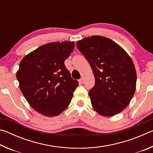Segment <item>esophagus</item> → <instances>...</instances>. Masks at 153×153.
Masks as SVG:
<instances>
[{"label": "esophagus", "instance_id": "1", "mask_svg": "<svg viewBox=\"0 0 153 153\" xmlns=\"http://www.w3.org/2000/svg\"><path fill=\"white\" fill-rule=\"evenodd\" d=\"M84 78H83V77H82L81 79H79V83L80 84H84Z\"/></svg>", "mask_w": 153, "mask_h": 153}]
</instances>
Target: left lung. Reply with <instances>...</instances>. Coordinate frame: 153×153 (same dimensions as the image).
<instances>
[{"label":"left lung","instance_id":"1","mask_svg":"<svg viewBox=\"0 0 153 153\" xmlns=\"http://www.w3.org/2000/svg\"><path fill=\"white\" fill-rule=\"evenodd\" d=\"M77 48L89 62L95 85L88 94L94 109L112 117L128 107L136 88V71L130 56L116 42L93 36L77 41Z\"/></svg>","mask_w":153,"mask_h":153}]
</instances>
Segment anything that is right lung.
Here are the masks:
<instances>
[{"mask_svg": "<svg viewBox=\"0 0 153 153\" xmlns=\"http://www.w3.org/2000/svg\"><path fill=\"white\" fill-rule=\"evenodd\" d=\"M74 46L70 41L46 44L19 63L17 79L21 91L31 107L46 117L57 116L65 110L78 86L64 64Z\"/></svg>", "mask_w": 153, "mask_h": 153, "instance_id": "1", "label": "right lung"}]
</instances>
